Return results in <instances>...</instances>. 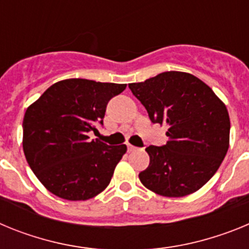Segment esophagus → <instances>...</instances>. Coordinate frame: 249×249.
I'll return each mask as SVG.
<instances>
[{
	"mask_svg": "<svg viewBox=\"0 0 249 249\" xmlns=\"http://www.w3.org/2000/svg\"><path fill=\"white\" fill-rule=\"evenodd\" d=\"M127 148H128L129 152H133V151H136V149H138L137 147L132 146V144H127Z\"/></svg>",
	"mask_w": 249,
	"mask_h": 249,
	"instance_id": "esophagus-1",
	"label": "esophagus"
}]
</instances>
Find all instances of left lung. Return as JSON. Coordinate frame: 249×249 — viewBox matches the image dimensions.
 <instances>
[{"instance_id": "left-lung-1", "label": "left lung", "mask_w": 249, "mask_h": 249, "mask_svg": "<svg viewBox=\"0 0 249 249\" xmlns=\"http://www.w3.org/2000/svg\"><path fill=\"white\" fill-rule=\"evenodd\" d=\"M128 87L153 123L167 124L164 146H149V166L138 175L146 188L184 197L213 177L230 147L231 122L211 87L186 72L169 71Z\"/></svg>"}]
</instances>
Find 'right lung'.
I'll use <instances>...</instances> for the list:
<instances>
[{"instance_id":"obj_1","label":"right lung","mask_w":249,"mask_h":249,"mask_svg":"<svg viewBox=\"0 0 249 249\" xmlns=\"http://www.w3.org/2000/svg\"><path fill=\"white\" fill-rule=\"evenodd\" d=\"M126 85L70 78L52 85L23 117V152L39 182L54 196L86 201L102 192L126 153V144L89 141L106 107Z\"/></svg>"}]
</instances>
